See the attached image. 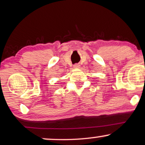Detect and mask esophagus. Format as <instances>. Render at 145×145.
<instances>
[{
	"label": "esophagus",
	"mask_w": 145,
	"mask_h": 145,
	"mask_svg": "<svg viewBox=\"0 0 145 145\" xmlns=\"http://www.w3.org/2000/svg\"><path fill=\"white\" fill-rule=\"evenodd\" d=\"M73 67H74V69H78V68L80 67V65L78 64H75L74 66H73Z\"/></svg>",
	"instance_id": "1"
}]
</instances>
